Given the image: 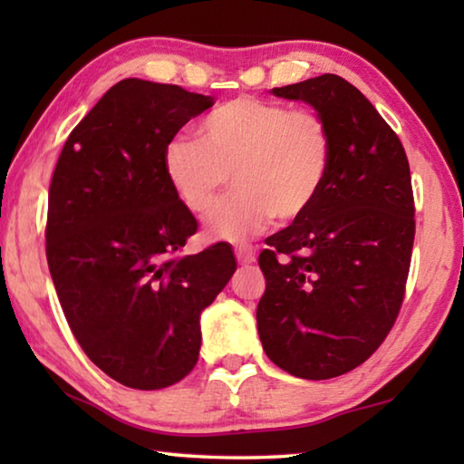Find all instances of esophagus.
<instances>
[{
  "label": "esophagus",
  "instance_id": "esophagus-1",
  "mask_svg": "<svg viewBox=\"0 0 464 464\" xmlns=\"http://www.w3.org/2000/svg\"><path fill=\"white\" fill-rule=\"evenodd\" d=\"M235 257H237V262L241 266L254 264L256 262V251L251 246H239L237 249H235Z\"/></svg>",
  "mask_w": 464,
  "mask_h": 464
}]
</instances>
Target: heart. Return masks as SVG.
Wrapping results in <instances>:
<instances>
[{
	"label": "heart",
	"instance_id": "obj_1",
	"mask_svg": "<svg viewBox=\"0 0 464 464\" xmlns=\"http://www.w3.org/2000/svg\"><path fill=\"white\" fill-rule=\"evenodd\" d=\"M198 132L200 140H169L163 171L192 213L213 207L233 174L237 190L218 200L204 223L210 239L241 243L274 215L280 221L304 215L332 166V135L315 110L239 96L204 116Z\"/></svg>",
	"mask_w": 464,
	"mask_h": 464
}]
</instances>
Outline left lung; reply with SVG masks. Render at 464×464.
Here are the masks:
<instances>
[{"label":"left lung","mask_w":464,"mask_h":464,"mask_svg":"<svg viewBox=\"0 0 464 464\" xmlns=\"http://www.w3.org/2000/svg\"><path fill=\"white\" fill-rule=\"evenodd\" d=\"M272 93L324 116L332 166L315 204L266 241L257 334L282 371L334 379L374 354L401 309L415 235L410 163L395 130L343 77Z\"/></svg>","instance_id":"left-lung-1"}]
</instances>
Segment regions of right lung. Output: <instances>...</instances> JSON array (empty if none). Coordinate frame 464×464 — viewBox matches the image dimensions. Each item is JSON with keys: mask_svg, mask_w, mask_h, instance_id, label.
Returning a JSON list of instances; mask_svg holds the SVG:
<instances>
[{"mask_svg": "<svg viewBox=\"0 0 464 464\" xmlns=\"http://www.w3.org/2000/svg\"><path fill=\"white\" fill-rule=\"evenodd\" d=\"M215 98L129 77L65 140L49 190L46 262L77 343L124 387H169L200 352V313L233 276V251H178L196 233L163 149Z\"/></svg>", "mask_w": 464, "mask_h": 464, "instance_id": "obj_1", "label": "right lung"}]
</instances>
